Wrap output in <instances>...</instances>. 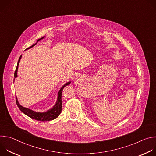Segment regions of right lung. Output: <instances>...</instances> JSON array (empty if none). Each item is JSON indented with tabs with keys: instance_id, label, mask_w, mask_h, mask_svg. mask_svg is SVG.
<instances>
[{
	"instance_id": "right-lung-1",
	"label": "right lung",
	"mask_w": 156,
	"mask_h": 156,
	"mask_svg": "<svg viewBox=\"0 0 156 156\" xmlns=\"http://www.w3.org/2000/svg\"><path fill=\"white\" fill-rule=\"evenodd\" d=\"M44 37V36L40 39H39L37 41V42L42 39ZM37 43H35L31 47H30L29 48L27 49H29L31 48H33L34 46H35ZM21 58V55H20L19 60L18 61V63H17V66H16V69L15 70V73H14V78H16L17 77V72H18V65L20 61V59ZM14 78V80H15ZM71 83V81L67 82L66 84H65L61 88L60 90H59L58 93V95H57V99L56 101L55 104L53 106V107L49 110H48L46 112H35V111H33L28 108L27 107H24L22 105H21L17 99V98L16 97V104L18 107V108H20V110L22 112L24 113L25 115H27V116H28L29 117L38 120V121H41V122H46V121H50V120H54L55 119L57 118L58 117V115L60 114L61 113V111H62V91H63V89L66 86V85H69Z\"/></svg>"
}]
</instances>
